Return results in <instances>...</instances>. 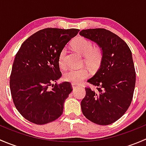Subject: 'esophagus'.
<instances>
[{
    "instance_id": "1",
    "label": "esophagus",
    "mask_w": 146,
    "mask_h": 146,
    "mask_svg": "<svg viewBox=\"0 0 146 146\" xmlns=\"http://www.w3.org/2000/svg\"><path fill=\"white\" fill-rule=\"evenodd\" d=\"M78 86V85H76V84L72 83V87H73V88H77Z\"/></svg>"
}]
</instances>
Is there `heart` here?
Returning <instances> with one entry per match:
<instances>
[{
	"label": "heart",
	"instance_id": "b5f03b06",
	"mask_svg": "<svg viewBox=\"0 0 146 146\" xmlns=\"http://www.w3.org/2000/svg\"><path fill=\"white\" fill-rule=\"evenodd\" d=\"M72 47L75 51L84 56V61L87 66L95 68L100 63L102 58V51L100 47L92 46V42L86 38L79 36L72 42ZM66 49L63 48L58 55V64L60 67L65 68V58ZM89 76V71L86 68L70 69L64 75V79L68 82L78 84L81 82Z\"/></svg>",
	"mask_w": 146,
	"mask_h": 146
}]
</instances>
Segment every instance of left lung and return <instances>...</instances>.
I'll return each instance as SVG.
<instances>
[{
    "mask_svg": "<svg viewBox=\"0 0 146 146\" xmlns=\"http://www.w3.org/2000/svg\"><path fill=\"white\" fill-rule=\"evenodd\" d=\"M80 35L102 50L100 67L88 80L96 90L85 88L82 114L97 124H111L125 114L133 99L136 72L131 51L123 39L103 28L83 29Z\"/></svg>",
    "mask_w": 146,
    "mask_h": 146,
    "instance_id": "obj_1",
    "label": "left lung"
}]
</instances>
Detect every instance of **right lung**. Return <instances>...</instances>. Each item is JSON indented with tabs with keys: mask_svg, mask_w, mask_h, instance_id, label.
<instances>
[{
	"mask_svg": "<svg viewBox=\"0 0 146 146\" xmlns=\"http://www.w3.org/2000/svg\"><path fill=\"white\" fill-rule=\"evenodd\" d=\"M79 31L41 29L27 38L16 54L10 77V92L15 107L29 121L45 124L63 114L64 102L73 88L68 82H53L62 75L60 52Z\"/></svg>",
	"mask_w": 146,
	"mask_h": 146,
	"instance_id": "1",
	"label": "right lung"
}]
</instances>
